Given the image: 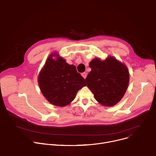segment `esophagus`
<instances>
[{"label":"esophagus","mask_w":156,"mask_h":156,"mask_svg":"<svg viewBox=\"0 0 156 156\" xmlns=\"http://www.w3.org/2000/svg\"><path fill=\"white\" fill-rule=\"evenodd\" d=\"M81 75H82V77H83V78H84V79H86V76H87V74H86V72H83V73H82Z\"/></svg>","instance_id":"esophagus-1"}]
</instances>
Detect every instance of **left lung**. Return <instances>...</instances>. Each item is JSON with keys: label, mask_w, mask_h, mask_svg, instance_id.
Instances as JSON below:
<instances>
[{"label": "left lung", "mask_w": 156, "mask_h": 156, "mask_svg": "<svg viewBox=\"0 0 156 156\" xmlns=\"http://www.w3.org/2000/svg\"><path fill=\"white\" fill-rule=\"evenodd\" d=\"M89 67L91 71L85 80L97 101L108 107L120 102L129 84V71L125 64L109 56L104 60L93 59Z\"/></svg>", "instance_id": "8db88e82"}]
</instances>
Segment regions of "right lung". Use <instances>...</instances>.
Returning a JSON list of instances; mask_svg holds the SVG:
<instances>
[{
    "label": "right lung",
    "mask_w": 156,
    "mask_h": 156,
    "mask_svg": "<svg viewBox=\"0 0 156 156\" xmlns=\"http://www.w3.org/2000/svg\"><path fill=\"white\" fill-rule=\"evenodd\" d=\"M53 56L56 58L54 59ZM38 82L41 92L48 101L60 107L70 104L77 91L86 86L85 80L77 72L76 67L67 63L57 52L50 54L46 60Z\"/></svg>",
    "instance_id": "add662e5"
}]
</instances>
